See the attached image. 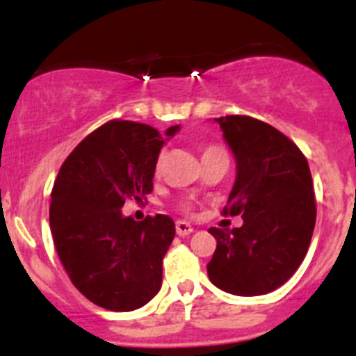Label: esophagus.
I'll list each match as a JSON object with an SVG mask.
<instances>
[{
    "mask_svg": "<svg viewBox=\"0 0 356 356\" xmlns=\"http://www.w3.org/2000/svg\"><path fill=\"white\" fill-rule=\"evenodd\" d=\"M175 231L179 236H189L193 232V225L186 220H177L175 222Z\"/></svg>",
    "mask_w": 356,
    "mask_h": 356,
    "instance_id": "1",
    "label": "esophagus"
}]
</instances>
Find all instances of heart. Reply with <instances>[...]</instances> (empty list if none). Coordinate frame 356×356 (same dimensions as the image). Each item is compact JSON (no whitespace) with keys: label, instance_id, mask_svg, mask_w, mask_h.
<instances>
[{"label":"heart","instance_id":"obj_1","mask_svg":"<svg viewBox=\"0 0 356 356\" xmlns=\"http://www.w3.org/2000/svg\"><path fill=\"white\" fill-rule=\"evenodd\" d=\"M217 149H220V148H215V146H210V148L204 149L203 155H207V153H211V152H217ZM158 168H160V160H158V163H156V170H158Z\"/></svg>","mask_w":356,"mask_h":356}]
</instances>
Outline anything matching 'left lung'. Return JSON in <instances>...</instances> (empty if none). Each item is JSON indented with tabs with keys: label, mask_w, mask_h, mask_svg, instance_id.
<instances>
[{
	"label": "left lung",
	"mask_w": 356,
	"mask_h": 356,
	"mask_svg": "<svg viewBox=\"0 0 356 356\" xmlns=\"http://www.w3.org/2000/svg\"><path fill=\"white\" fill-rule=\"evenodd\" d=\"M236 160L225 215L236 229L211 227L217 250L207 265L211 284L236 296L281 288L298 270L315 227L314 182L307 158L291 139L245 115L213 118Z\"/></svg>",
	"instance_id": "1"
}]
</instances>
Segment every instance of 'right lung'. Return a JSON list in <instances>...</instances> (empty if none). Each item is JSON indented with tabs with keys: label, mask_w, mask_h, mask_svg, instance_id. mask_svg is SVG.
<instances>
[{
	"label": "right lung",
	"mask_w": 356,
	"mask_h": 356,
	"mask_svg": "<svg viewBox=\"0 0 356 356\" xmlns=\"http://www.w3.org/2000/svg\"><path fill=\"white\" fill-rule=\"evenodd\" d=\"M111 120L68 155L51 191L49 229L72 284L111 312L145 307L161 288V260L175 236L167 215L136 222L125 200L153 191L165 141L179 132Z\"/></svg>",
	"instance_id": "add662e5"
}]
</instances>
